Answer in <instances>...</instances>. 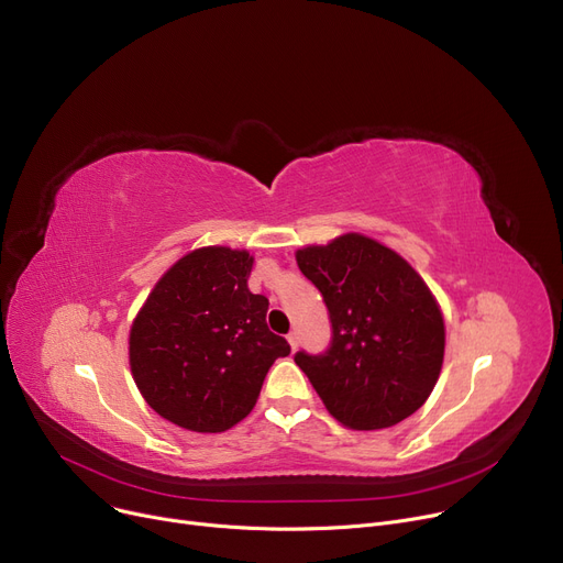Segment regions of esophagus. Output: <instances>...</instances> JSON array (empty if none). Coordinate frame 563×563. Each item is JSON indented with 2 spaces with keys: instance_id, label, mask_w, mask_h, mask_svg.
Here are the masks:
<instances>
[{
  "instance_id": "esophagus-1",
  "label": "esophagus",
  "mask_w": 563,
  "mask_h": 563,
  "mask_svg": "<svg viewBox=\"0 0 563 563\" xmlns=\"http://www.w3.org/2000/svg\"><path fill=\"white\" fill-rule=\"evenodd\" d=\"M287 342H289V346H291V349H297V346H299V333H297V331H291V333L287 335Z\"/></svg>"
}]
</instances>
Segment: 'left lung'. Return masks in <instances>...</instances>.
Segmentation results:
<instances>
[{
    "instance_id": "1",
    "label": "left lung",
    "mask_w": 563,
    "mask_h": 563,
    "mask_svg": "<svg viewBox=\"0 0 563 563\" xmlns=\"http://www.w3.org/2000/svg\"><path fill=\"white\" fill-rule=\"evenodd\" d=\"M329 308L331 346L294 356L331 416L349 429H388L431 395L445 356V321L431 289L393 249L349 232L297 251Z\"/></svg>"
}]
</instances>
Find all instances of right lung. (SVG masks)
Returning <instances> with one entry per match:
<instances>
[{
  "instance_id": "right-lung-1",
  "label": "right lung",
  "mask_w": 563,
  "mask_h": 563,
  "mask_svg": "<svg viewBox=\"0 0 563 563\" xmlns=\"http://www.w3.org/2000/svg\"><path fill=\"white\" fill-rule=\"evenodd\" d=\"M253 255L196 249L159 278L130 331V367L155 412L221 433L253 410L266 372L289 344L266 327L269 299L249 289Z\"/></svg>"
}]
</instances>
